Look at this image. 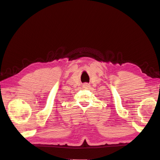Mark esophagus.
Returning a JSON list of instances; mask_svg holds the SVG:
<instances>
[{"mask_svg":"<svg viewBox=\"0 0 160 160\" xmlns=\"http://www.w3.org/2000/svg\"><path fill=\"white\" fill-rule=\"evenodd\" d=\"M90 87V85H89V84H88V83H84V84H83V87L84 88H89Z\"/></svg>","mask_w":160,"mask_h":160,"instance_id":"esophagus-1","label":"esophagus"}]
</instances>
